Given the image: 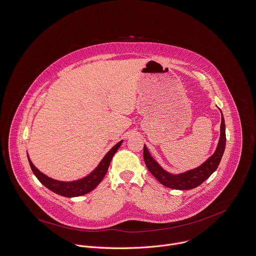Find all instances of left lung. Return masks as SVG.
Instances as JSON below:
<instances>
[{"label": "left lung", "instance_id": "1", "mask_svg": "<svg viewBox=\"0 0 256 256\" xmlns=\"http://www.w3.org/2000/svg\"><path fill=\"white\" fill-rule=\"evenodd\" d=\"M226 146V126L222 114V123H220V136L216 152L202 166L191 170V171L185 172L180 175H172L162 170L160 164L150 156L146 146H144V158L146 164L152 176L164 186L178 189V190H188L195 188L202 184L214 171L218 168L222 156L224 152Z\"/></svg>", "mask_w": 256, "mask_h": 256}]
</instances>
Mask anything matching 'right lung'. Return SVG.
<instances>
[{
    "label": "right lung",
    "mask_w": 256,
    "mask_h": 256,
    "mask_svg": "<svg viewBox=\"0 0 256 256\" xmlns=\"http://www.w3.org/2000/svg\"><path fill=\"white\" fill-rule=\"evenodd\" d=\"M121 144H122V141L118 142L104 156V158L102 160V162H100L98 168L92 174H90L88 177H85L81 180L74 181V182H61V181L50 179L48 176H46L44 174L40 173L38 170L34 166V164L32 162V160L30 158H28V162H30V168L32 170L34 174L36 175V177L48 189H50V191L59 194V195L65 196V197H76V196L84 195V194L90 192L100 183V181L106 174L110 162L114 154H116V152L120 148Z\"/></svg>",
    "instance_id": "obj_1"
}]
</instances>
